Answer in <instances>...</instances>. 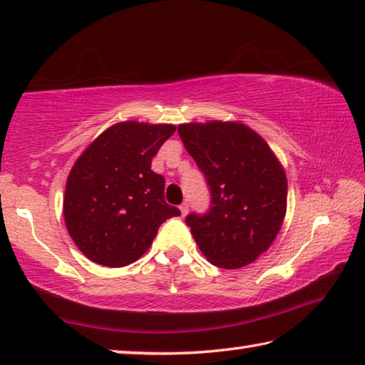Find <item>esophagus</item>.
Returning <instances> with one entry per match:
<instances>
[{
  "instance_id": "esophagus-1",
  "label": "esophagus",
  "mask_w": 365,
  "mask_h": 365,
  "mask_svg": "<svg viewBox=\"0 0 365 365\" xmlns=\"http://www.w3.org/2000/svg\"><path fill=\"white\" fill-rule=\"evenodd\" d=\"M179 210H181V215H182V217H186L187 212H189V205H187V204L179 205Z\"/></svg>"
}]
</instances>
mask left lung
I'll return each instance as SVG.
<instances>
[{
	"label": "left lung",
	"mask_w": 365,
	"mask_h": 365,
	"mask_svg": "<svg viewBox=\"0 0 365 365\" xmlns=\"http://www.w3.org/2000/svg\"><path fill=\"white\" fill-rule=\"evenodd\" d=\"M187 153L210 187V210L186 217L207 261L240 269L259 257L282 227L287 178L264 138L241 122L178 127Z\"/></svg>",
	"instance_id": "obj_1"
}]
</instances>
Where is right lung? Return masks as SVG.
I'll use <instances>...</instances> for the list:
<instances>
[{
  "label": "right lung",
  "mask_w": 365,
  "mask_h": 365,
  "mask_svg": "<svg viewBox=\"0 0 365 365\" xmlns=\"http://www.w3.org/2000/svg\"><path fill=\"white\" fill-rule=\"evenodd\" d=\"M176 127L119 122L89 143L73 165L63 195L65 225L78 250L101 266L124 267L147 253L166 218L165 178L151 160Z\"/></svg>",
  "instance_id": "1"
}]
</instances>
